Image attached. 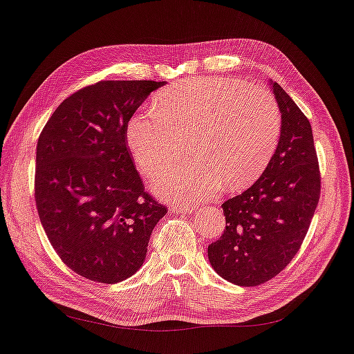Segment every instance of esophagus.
<instances>
[{"label":"esophagus","mask_w":354,"mask_h":354,"mask_svg":"<svg viewBox=\"0 0 354 354\" xmlns=\"http://www.w3.org/2000/svg\"><path fill=\"white\" fill-rule=\"evenodd\" d=\"M173 212H178V213H192L195 210V205L192 204H175L171 207Z\"/></svg>","instance_id":"obj_1"}]
</instances>
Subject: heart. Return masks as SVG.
Segmentation results:
<instances>
[{"instance_id":"b5f03b06","label":"heart","mask_w":354,"mask_h":354,"mask_svg":"<svg viewBox=\"0 0 354 354\" xmlns=\"http://www.w3.org/2000/svg\"><path fill=\"white\" fill-rule=\"evenodd\" d=\"M281 112L267 90L232 78H192L162 90L155 107L127 124V145L136 167L153 176L192 136L189 162L173 165L151 189L179 203L210 198L221 185L244 190L258 179L281 138Z\"/></svg>"}]
</instances>
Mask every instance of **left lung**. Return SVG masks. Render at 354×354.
Here are the masks:
<instances>
[{
    "instance_id": "1",
    "label": "left lung",
    "mask_w": 354,
    "mask_h": 354,
    "mask_svg": "<svg viewBox=\"0 0 354 354\" xmlns=\"http://www.w3.org/2000/svg\"><path fill=\"white\" fill-rule=\"evenodd\" d=\"M270 87L282 127L272 161L250 189L223 204L225 230L209 245L221 278L253 287L274 278L301 248L321 195L310 121L278 82Z\"/></svg>"
}]
</instances>
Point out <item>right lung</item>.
Masks as SVG:
<instances>
[{
	"mask_svg": "<svg viewBox=\"0 0 354 354\" xmlns=\"http://www.w3.org/2000/svg\"><path fill=\"white\" fill-rule=\"evenodd\" d=\"M165 81H101L62 101L39 135L35 199L67 267L116 283L144 264L165 207L144 192L127 149V124Z\"/></svg>",
	"mask_w": 354,
	"mask_h": 354,
	"instance_id": "1",
	"label": "right lung"
}]
</instances>
